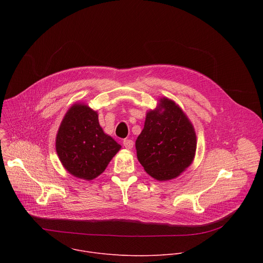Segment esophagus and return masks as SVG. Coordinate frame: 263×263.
I'll use <instances>...</instances> for the list:
<instances>
[{"label": "esophagus", "mask_w": 263, "mask_h": 263, "mask_svg": "<svg viewBox=\"0 0 263 263\" xmlns=\"http://www.w3.org/2000/svg\"><path fill=\"white\" fill-rule=\"evenodd\" d=\"M123 144H124V146H125L127 149H131V148L133 147V145H134V142H133V140H131V139H125V140L123 141Z\"/></svg>", "instance_id": "esophagus-1"}]
</instances>
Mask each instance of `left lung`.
<instances>
[{
    "instance_id": "1",
    "label": "left lung",
    "mask_w": 263,
    "mask_h": 263,
    "mask_svg": "<svg viewBox=\"0 0 263 263\" xmlns=\"http://www.w3.org/2000/svg\"><path fill=\"white\" fill-rule=\"evenodd\" d=\"M135 147L137 159L146 174L158 181H167L180 176L193 163L197 135L181 107L163 97L155 109L146 112Z\"/></svg>"
}]
</instances>
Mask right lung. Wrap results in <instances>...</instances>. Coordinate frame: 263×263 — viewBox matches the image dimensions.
Masks as SVG:
<instances>
[{"label":"right lung","mask_w":263,"mask_h":263,"mask_svg":"<svg viewBox=\"0 0 263 263\" xmlns=\"http://www.w3.org/2000/svg\"><path fill=\"white\" fill-rule=\"evenodd\" d=\"M55 146L66 172L86 181L100 176L122 147L103 131L98 111L81 102L72 104L66 111Z\"/></svg>","instance_id":"obj_1"}]
</instances>
